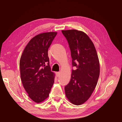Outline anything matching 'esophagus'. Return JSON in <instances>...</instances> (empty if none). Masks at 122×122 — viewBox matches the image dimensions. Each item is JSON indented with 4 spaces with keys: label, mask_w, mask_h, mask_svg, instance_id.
<instances>
[{
    "label": "esophagus",
    "mask_w": 122,
    "mask_h": 122,
    "mask_svg": "<svg viewBox=\"0 0 122 122\" xmlns=\"http://www.w3.org/2000/svg\"><path fill=\"white\" fill-rule=\"evenodd\" d=\"M56 75L57 76H59L60 75V72H56Z\"/></svg>",
    "instance_id": "1"
}]
</instances>
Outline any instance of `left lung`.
<instances>
[{
    "instance_id": "8db88e82",
    "label": "left lung",
    "mask_w": 122,
    "mask_h": 122,
    "mask_svg": "<svg viewBox=\"0 0 122 122\" xmlns=\"http://www.w3.org/2000/svg\"><path fill=\"white\" fill-rule=\"evenodd\" d=\"M71 50V80L64 87L66 96L72 104L79 105L89 99L97 86L100 62L95 46L86 33L75 29L62 30Z\"/></svg>"
}]
</instances>
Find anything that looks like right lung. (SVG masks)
<instances>
[{
    "mask_svg": "<svg viewBox=\"0 0 122 122\" xmlns=\"http://www.w3.org/2000/svg\"><path fill=\"white\" fill-rule=\"evenodd\" d=\"M56 32L40 33L25 46L20 60V77L29 97L37 103L49 97L55 74L51 71L48 49Z\"/></svg>",
    "mask_w": 122,
    "mask_h": 122,
    "instance_id": "obj_1",
    "label": "right lung"
}]
</instances>
